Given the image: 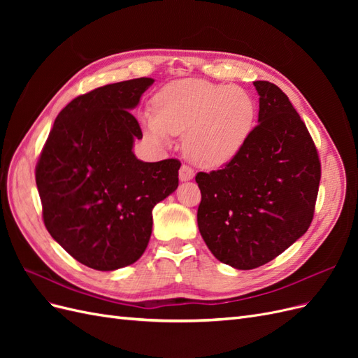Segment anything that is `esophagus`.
Returning <instances> with one entry per match:
<instances>
[{
  "mask_svg": "<svg viewBox=\"0 0 358 358\" xmlns=\"http://www.w3.org/2000/svg\"><path fill=\"white\" fill-rule=\"evenodd\" d=\"M192 178H194V170L187 164H182V167L179 170V179L182 182H185V180H191Z\"/></svg>",
  "mask_w": 358,
  "mask_h": 358,
  "instance_id": "34e87169",
  "label": "esophagus"
}]
</instances>
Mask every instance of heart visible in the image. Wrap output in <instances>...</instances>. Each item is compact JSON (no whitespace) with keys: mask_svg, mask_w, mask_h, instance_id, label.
I'll return each instance as SVG.
<instances>
[{"mask_svg":"<svg viewBox=\"0 0 358 358\" xmlns=\"http://www.w3.org/2000/svg\"><path fill=\"white\" fill-rule=\"evenodd\" d=\"M143 113L149 134L166 142L185 134V152L196 164L220 167L241 152L252 134L257 106L245 90L204 79L175 80Z\"/></svg>","mask_w":358,"mask_h":358,"instance_id":"1","label":"heart"}]
</instances>
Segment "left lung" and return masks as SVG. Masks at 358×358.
I'll use <instances>...</instances> for the list:
<instances>
[{
    "instance_id": "8db88e82",
    "label": "left lung",
    "mask_w": 358,
    "mask_h": 358,
    "mask_svg": "<svg viewBox=\"0 0 358 358\" xmlns=\"http://www.w3.org/2000/svg\"><path fill=\"white\" fill-rule=\"evenodd\" d=\"M258 125L237 157L200 171L197 222L221 263L251 270L272 262L313 220L321 161L305 122L275 83L254 82Z\"/></svg>"
}]
</instances>
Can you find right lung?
I'll list each match as a JSON object with an SVG mask.
<instances>
[{"label":"right lung","mask_w":358,"mask_h":358,"mask_svg":"<svg viewBox=\"0 0 358 358\" xmlns=\"http://www.w3.org/2000/svg\"><path fill=\"white\" fill-rule=\"evenodd\" d=\"M149 78L100 86L71 100L55 119L36 166L48 231L79 263L116 270L142 257L152 209L179 185L180 161L143 162L129 113Z\"/></svg>","instance_id":"obj_1"}]
</instances>
